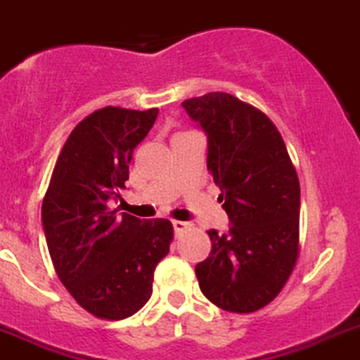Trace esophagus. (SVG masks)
Listing matches in <instances>:
<instances>
[{"mask_svg":"<svg viewBox=\"0 0 360 360\" xmlns=\"http://www.w3.org/2000/svg\"><path fill=\"white\" fill-rule=\"evenodd\" d=\"M172 227H174V233H181V231H184L188 227L186 221H181V220H174L172 221Z\"/></svg>","mask_w":360,"mask_h":360,"instance_id":"34e87169","label":"esophagus"}]
</instances>
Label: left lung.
<instances>
[{"label":"left lung","mask_w":360,"mask_h":360,"mask_svg":"<svg viewBox=\"0 0 360 360\" xmlns=\"http://www.w3.org/2000/svg\"><path fill=\"white\" fill-rule=\"evenodd\" d=\"M207 136V170L221 190L229 231L210 229V256L195 266L200 291L224 311L270 304L298 257L300 183L270 119L226 92L183 101Z\"/></svg>","instance_id":"8db88e82"}]
</instances>
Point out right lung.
I'll use <instances>...</instances> for the list:
<instances>
[{"instance_id": "right-lung-1", "label": "right lung", "mask_w": 360, "mask_h": 360, "mask_svg": "<svg viewBox=\"0 0 360 360\" xmlns=\"http://www.w3.org/2000/svg\"><path fill=\"white\" fill-rule=\"evenodd\" d=\"M156 117L158 108L90 113L69 134L44 197L42 227L56 274L74 300L103 320H124L146 305L174 236L165 218L146 221L110 210Z\"/></svg>"}]
</instances>
